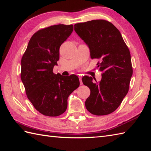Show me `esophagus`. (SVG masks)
I'll use <instances>...</instances> for the list:
<instances>
[{
    "label": "esophagus",
    "mask_w": 151,
    "mask_h": 151,
    "mask_svg": "<svg viewBox=\"0 0 151 151\" xmlns=\"http://www.w3.org/2000/svg\"><path fill=\"white\" fill-rule=\"evenodd\" d=\"M79 78V80H80V83H81V84L82 85V76H78Z\"/></svg>",
    "instance_id": "esophagus-1"
}]
</instances>
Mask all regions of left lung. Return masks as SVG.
I'll return each instance as SVG.
<instances>
[{
    "mask_svg": "<svg viewBox=\"0 0 151 151\" xmlns=\"http://www.w3.org/2000/svg\"><path fill=\"white\" fill-rule=\"evenodd\" d=\"M75 32L87 45L91 59L100 60L101 81L91 76L82 78L90 89L86 108L96 115L110 114L119 106L129 89L132 75L130 53L120 32L105 20H92L74 25Z\"/></svg>",
    "mask_w": 151,
    "mask_h": 151,
    "instance_id": "left-lung-1",
    "label": "left lung"
}]
</instances>
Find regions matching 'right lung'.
<instances>
[{
    "label": "right lung",
    "mask_w": 151,
    "mask_h": 151,
    "mask_svg": "<svg viewBox=\"0 0 151 151\" xmlns=\"http://www.w3.org/2000/svg\"><path fill=\"white\" fill-rule=\"evenodd\" d=\"M73 25H53L35 33L21 59V78L28 99L44 115L56 117L67 108L69 95L78 88L75 75L53 73L60 59V47L71 34Z\"/></svg>",
    "instance_id": "right-lung-1"
}]
</instances>
